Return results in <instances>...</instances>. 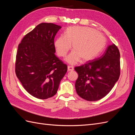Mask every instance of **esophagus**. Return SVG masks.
<instances>
[{
    "instance_id": "1",
    "label": "esophagus",
    "mask_w": 135,
    "mask_h": 135,
    "mask_svg": "<svg viewBox=\"0 0 135 135\" xmlns=\"http://www.w3.org/2000/svg\"><path fill=\"white\" fill-rule=\"evenodd\" d=\"M68 69L69 71H73V70H74V67L72 66H70V65H69V66H68Z\"/></svg>"
}]
</instances>
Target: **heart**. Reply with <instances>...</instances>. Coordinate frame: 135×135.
<instances>
[{"instance_id": "b5f03b06", "label": "heart", "mask_w": 135, "mask_h": 135, "mask_svg": "<svg viewBox=\"0 0 135 135\" xmlns=\"http://www.w3.org/2000/svg\"><path fill=\"white\" fill-rule=\"evenodd\" d=\"M107 44L105 36L95 29L88 27L73 26L68 27L64 35H61L55 41V47L57 55L64 57L71 48L73 51L65 60L71 65L83 61L95 58Z\"/></svg>"}]
</instances>
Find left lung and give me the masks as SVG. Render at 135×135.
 <instances>
[{
    "instance_id": "1",
    "label": "left lung",
    "mask_w": 135,
    "mask_h": 135,
    "mask_svg": "<svg viewBox=\"0 0 135 135\" xmlns=\"http://www.w3.org/2000/svg\"><path fill=\"white\" fill-rule=\"evenodd\" d=\"M78 74L75 81L78 95L95 101L107 96L120 76V53L114 44L110 45L100 57L74 68Z\"/></svg>"
}]
</instances>
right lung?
<instances>
[{"mask_svg": "<svg viewBox=\"0 0 135 135\" xmlns=\"http://www.w3.org/2000/svg\"><path fill=\"white\" fill-rule=\"evenodd\" d=\"M61 28L52 23H40L18 44L16 76L26 91L37 99L55 95L68 70L55 54V36Z\"/></svg>", "mask_w": 135, "mask_h": 135, "instance_id": "obj_1", "label": "right lung"}]
</instances>
